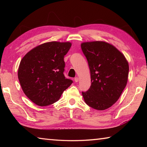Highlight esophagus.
<instances>
[{
	"instance_id": "esophagus-1",
	"label": "esophagus",
	"mask_w": 147,
	"mask_h": 147,
	"mask_svg": "<svg viewBox=\"0 0 147 147\" xmlns=\"http://www.w3.org/2000/svg\"><path fill=\"white\" fill-rule=\"evenodd\" d=\"M78 80H79V78H78V77H76V78H74V82H78Z\"/></svg>"
}]
</instances>
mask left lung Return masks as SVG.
I'll use <instances>...</instances> for the list:
<instances>
[{
    "label": "left lung",
    "instance_id": "obj_1",
    "mask_svg": "<svg viewBox=\"0 0 147 147\" xmlns=\"http://www.w3.org/2000/svg\"><path fill=\"white\" fill-rule=\"evenodd\" d=\"M81 48L88 61L91 82L88 91L82 92L84 101L97 110L110 108L127 84V59L115 47L105 41L84 42Z\"/></svg>",
    "mask_w": 147,
    "mask_h": 147
}]
</instances>
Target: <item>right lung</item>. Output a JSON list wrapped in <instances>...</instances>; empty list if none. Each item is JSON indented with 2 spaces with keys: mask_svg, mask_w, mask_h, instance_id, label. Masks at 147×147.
<instances>
[{
  "mask_svg": "<svg viewBox=\"0 0 147 147\" xmlns=\"http://www.w3.org/2000/svg\"><path fill=\"white\" fill-rule=\"evenodd\" d=\"M70 42H47L34 47L20 62L18 78L24 93L39 106L58 101L73 83L63 74L64 56Z\"/></svg>",
  "mask_w": 147,
  "mask_h": 147,
  "instance_id": "1",
  "label": "right lung"
}]
</instances>
